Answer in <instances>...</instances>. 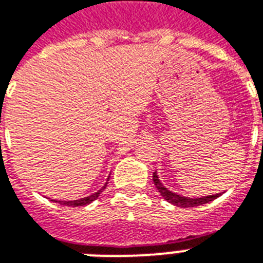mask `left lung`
<instances>
[{
  "label": "left lung",
  "instance_id": "1",
  "mask_svg": "<svg viewBox=\"0 0 263 263\" xmlns=\"http://www.w3.org/2000/svg\"><path fill=\"white\" fill-rule=\"evenodd\" d=\"M263 121V120H262ZM153 182L156 185V189L160 192V194L163 196L164 200H167L168 203H171L172 205H176V207L182 208H190V207H197V205H203V204H207L212 200L218 198L222 193L212 194V196H203V197H186V196H180L178 193H174L171 190H168V187L161 183V180L158 179L157 172H153Z\"/></svg>",
  "mask_w": 263,
  "mask_h": 263
}]
</instances>
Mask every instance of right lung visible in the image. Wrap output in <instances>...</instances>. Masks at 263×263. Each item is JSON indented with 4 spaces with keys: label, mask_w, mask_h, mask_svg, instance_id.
Instances as JSON below:
<instances>
[{
    "label": "right lung",
    "mask_w": 263,
    "mask_h": 263,
    "mask_svg": "<svg viewBox=\"0 0 263 263\" xmlns=\"http://www.w3.org/2000/svg\"><path fill=\"white\" fill-rule=\"evenodd\" d=\"M107 180H109V178H107ZM107 180H106L105 185L102 186L98 192L89 194V196H87V197L77 198V200H52V201L62 204V205H67V207H83V205H87V204L95 201L96 198L99 197L100 194H102V192H103V190L106 189V186H107Z\"/></svg>",
    "instance_id": "add662e5"
}]
</instances>
